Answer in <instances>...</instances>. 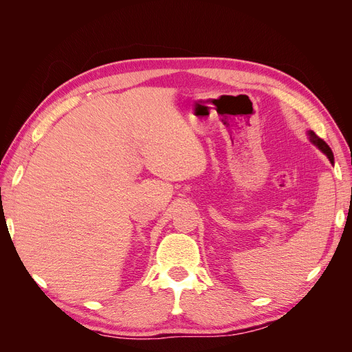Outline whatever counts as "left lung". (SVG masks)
Returning a JSON list of instances; mask_svg holds the SVG:
<instances>
[{"label":"left lung","mask_w":352,"mask_h":352,"mask_svg":"<svg viewBox=\"0 0 352 352\" xmlns=\"http://www.w3.org/2000/svg\"><path fill=\"white\" fill-rule=\"evenodd\" d=\"M308 135H310V141H311L314 145H317L318 148H320V150L329 157L330 163H333V153H332V150H330V146L322 140V138H318L313 131L308 132Z\"/></svg>","instance_id":"left-lung-1"}]
</instances>
